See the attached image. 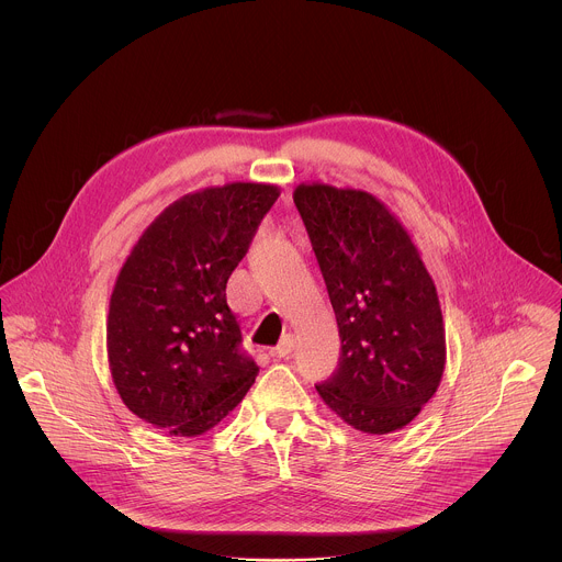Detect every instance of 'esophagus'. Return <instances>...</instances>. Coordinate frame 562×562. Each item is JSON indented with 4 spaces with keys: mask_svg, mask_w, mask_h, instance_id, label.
<instances>
[{
    "mask_svg": "<svg viewBox=\"0 0 562 562\" xmlns=\"http://www.w3.org/2000/svg\"><path fill=\"white\" fill-rule=\"evenodd\" d=\"M292 350H294V337H292V335H283V339L279 341V346H277V348H272V350H270V355L281 359V357H288Z\"/></svg>",
    "mask_w": 562,
    "mask_h": 562,
    "instance_id": "1",
    "label": "esophagus"
}]
</instances>
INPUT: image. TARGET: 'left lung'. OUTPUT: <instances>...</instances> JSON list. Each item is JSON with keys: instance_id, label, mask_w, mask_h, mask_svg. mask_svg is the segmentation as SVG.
Masks as SVG:
<instances>
[{"instance_id": "1", "label": "left lung", "mask_w": 562, "mask_h": 562, "mask_svg": "<svg viewBox=\"0 0 562 562\" xmlns=\"http://www.w3.org/2000/svg\"><path fill=\"white\" fill-rule=\"evenodd\" d=\"M307 227L337 318V370L316 385L348 426L387 435L411 424L446 368V326L435 281L398 216L374 194L301 183Z\"/></svg>"}]
</instances>
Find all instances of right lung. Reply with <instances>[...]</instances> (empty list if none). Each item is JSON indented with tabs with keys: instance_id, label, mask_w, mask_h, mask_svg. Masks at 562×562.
<instances>
[{
	"instance_id": "1",
	"label": "right lung",
	"mask_w": 562,
	"mask_h": 562,
	"mask_svg": "<svg viewBox=\"0 0 562 562\" xmlns=\"http://www.w3.org/2000/svg\"><path fill=\"white\" fill-rule=\"evenodd\" d=\"M279 194L255 181L190 192L132 246L110 296L105 346L121 401L147 424L203 435L255 383L227 281Z\"/></svg>"
}]
</instances>
